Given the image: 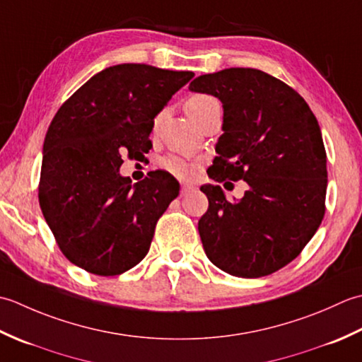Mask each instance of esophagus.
I'll return each instance as SVG.
<instances>
[{
  "mask_svg": "<svg viewBox=\"0 0 362 362\" xmlns=\"http://www.w3.org/2000/svg\"><path fill=\"white\" fill-rule=\"evenodd\" d=\"M194 190H195V187L192 186V184H186V182L181 184V195H182V197L189 195L190 192H194Z\"/></svg>",
  "mask_w": 362,
  "mask_h": 362,
  "instance_id": "34e87169",
  "label": "esophagus"
}]
</instances>
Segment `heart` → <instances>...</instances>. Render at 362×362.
<instances>
[{"label": "heart", "instance_id": "b5f03b06", "mask_svg": "<svg viewBox=\"0 0 362 362\" xmlns=\"http://www.w3.org/2000/svg\"><path fill=\"white\" fill-rule=\"evenodd\" d=\"M214 105H218V103L216 98L209 97V95H194V97H190L186 101L184 109H186V114L189 117H195L197 114H200L202 110L208 109L209 106H214ZM159 165L162 170L176 176V178H192V176H194L198 170L197 160L186 159L182 156H175V154L160 159Z\"/></svg>", "mask_w": 362, "mask_h": 362}]
</instances>
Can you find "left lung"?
<instances>
[{"label": "left lung", "instance_id": "obj_1", "mask_svg": "<svg viewBox=\"0 0 362 362\" xmlns=\"http://www.w3.org/2000/svg\"><path fill=\"white\" fill-rule=\"evenodd\" d=\"M190 92L222 101L223 134L209 178L248 184L228 202L204 184L208 212L198 231L209 261L233 276L259 278L293 261L325 214L327 153L308 103L256 69H225L192 81Z\"/></svg>", "mask_w": 362, "mask_h": 362}]
</instances>
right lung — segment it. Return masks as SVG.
<instances>
[{
	"instance_id": "obj_1",
	"label": "right lung",
	"mask_w": 362,
	"mask_h": 362,
	"mask_svg": "<svg viewBox=\"0 0 362 362\" xmlns=\"http://www.w3.org/2000/svg\"><path fill=\"white\" fill-rule=\"evenodd\" d=\"M192 78L145 64L112 65L81 86L51 122L39 203L61 252L88 274L120 275L148 253L180 184L162 170L132 184L120 175L122 158L148 153L154 119Z\"/></svg>"
}]
</instances>
